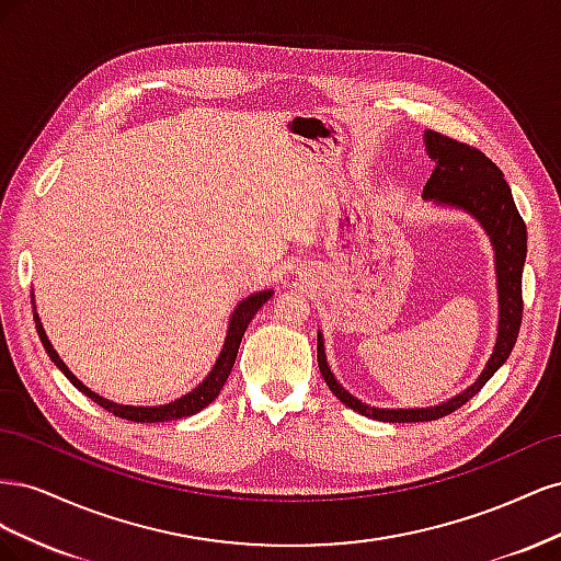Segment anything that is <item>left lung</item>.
<instances>
[{
	"label": "left lung",
	"mask_w": 561,
	"mask_h": 561,
	"mask_svg": "<svg viewBox=\"0 0 561 561\" xmlns=\"http://www.w3.org/2000/svg\"><path fill=\"white\" fill-rule=\"evenodd\" d=\"M426 147L431 159L435 161V168L431 173V180L423 186V196L468 210L470 215L480 219L491 243H494L501 309L499 339L480 379L468 390H463L461 396L451 398L445 404L428 407V410H377V407H369L360 400H355L336 383L325 360L322 336L318 334V367L332 393L346 407H351L353 412L388 423L435 421L461 410L472 396L480 393L482 386L496 375V369L507 360V355L513 353L524 311L522 268L526 260V225L515 206L511 186L503 180L501 168L478 147L449 138V135L437 130L426 133Z\"/></svg>",
	"instance_id": "left-lung-1"
}]
</instances>
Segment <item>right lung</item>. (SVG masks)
<instances>
[{"label": "right lung", "mask_w": 561, "mask_h": 561, "mask_svg": "<svg viewBox=\"0 0 561 561\" xmlns=\"http://www.w3.org/2000/svg\"><path fill=\"white\" fill-rule=\"evenodd\" d=\"M271 297V293H260V295H250L248 299H243L239 304V309L233 311L231 316V322H229V332H227V339H225V348L222 353H219V358L213 367L210 375L206 377V381L198 383L192 393H186L184 398L171 402V404H163V407H128V404H116V402H110L105 398H100L98 393H93L91 388L83 386L70 369H67V365L58 358L56 348L50 346L48 336L42 328L39 322V316L35 313V322H37V332H39V339L42 344L48 353V358L56 363V367L62 371V375L72 381V386H77L83 396H89L93 402H98L103 410L112 412L114 416L118 419H126V421H135V423H159V421H175V419H182V416H192L196 412H201L203 407H208L217 396L219 390H222V386L227 383L229 375H231V367L236 363V355H239V346H241V339L250 325L252 316L257 313L262 309V304Z\"/></svg>", "instance_id": "1"}]
</instances>
